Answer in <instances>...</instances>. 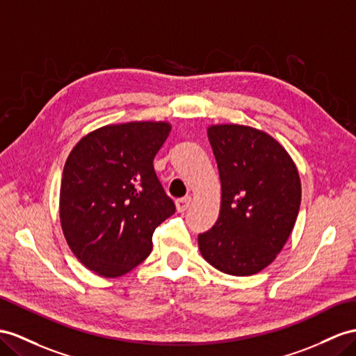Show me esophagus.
Listing matches in <instances>:
<instances>
[{"instance_id": "34e87169", "label": "esophagus", "mask_w": 356, "mask_h": 356, "mask_svg": "<svg viewBox=\"0 0 356 356\" xmlns=\"http://www.w3.org/2000/svg\"><path fill=\"white\" fill-rule=\"evenodd\" d=\"M189 204H191V197H189V195H186V197H184V198L176 200V209H177V212H185L186 209L189 207Z\"/></svg>"}]
</instances>
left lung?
<instances>
[{"mask_svg":"<svg viewBox=\"0 0 356 356\" xmlns=\"http://www.w3.org/2000/svg\"><path fill=\"white\" fill-rule=\"evenodd\" d=\"M221 179V211L198 234L202 256L229 275L248 277L275 260L293 230L300 180L284 147L241 124L207 129Z\"/></svg>","mask_w":356,"mask_h":356,"instance_id":"obj_1","label":"left lung"}]
</instances>
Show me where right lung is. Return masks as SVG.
<instances>
[{"instance_id":"1","label":"right lung","mask_w":356,"mask_h":356,"mask_svg":"<svg viewBox=\"0 0 356 356\" xmlns=\"http://www.w3.org/2000/svg\"><path fill=\"white\" fill-rule=\"evenodd\" d=\"M170 124L131 122L86 135L63 170L60 220L78 260L114 278L152 251L156 227L176 212L153 167Z\"/></svg>"}]
</instances>
